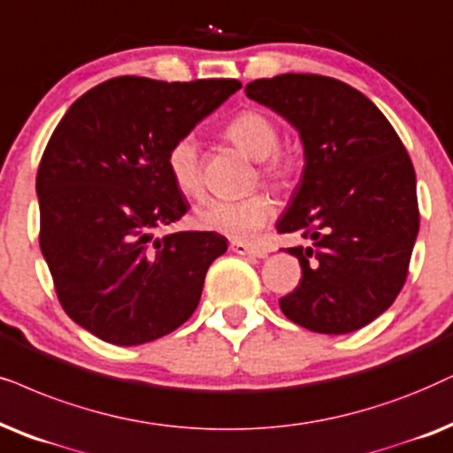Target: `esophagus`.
<instances>
[{
	"instance_id": "esophagus-1",
	"label": "esophagus",
	"mask_w": 453,
	"mask_h": 453,
	"mask_svg": "<svg viewBox=\"0 0 453 453\" xmlns=\"http://www.w3.org/2000/svg\"><path fill=\"white\" fill-rule=\"evenodd\" d=\"M231 250L239 256H251V257H264V256H266V251H264V250L256 248V245H250V243H241V241H233Z\"/></svg>"
}]
</instances>
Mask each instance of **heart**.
<instances>
[{
	"mask_svg": "<svg viewBox=\"0 0 453 453\" xmlns=\"http://www.w3.org/2000/svg\"><path fill=\"white\" fill-rule=\"evenodd\" d=\"M225 137L254 160H260V176L274 189H287L297 174L296 160L279 148L277 122L260 110H241L228 120ZM166 166L176 189L187 197H197L203 189L202 160L197 141L187 137L176 139L166 154ZM274 205L268 196L254 193L243 199H208L196 208V225L202 231L225 234L228 239L243 241L260 231L273 219Z\"/></svg>",
	"mask_w": 453,
	"mask_h": 453,
	"instance_id": "1",
	"label": "heart"
}]
</instances>
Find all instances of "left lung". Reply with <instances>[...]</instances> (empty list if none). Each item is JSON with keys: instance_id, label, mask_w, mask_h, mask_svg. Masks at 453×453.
Segmentation results:
<instances>
[{"instance_id": "8db88e82", "label": "left lung", "mask_w": 453, "mask_h": 453, "mask_svg": "<svg viewBox=\"0 0 453 453\" xmlns=\"http://www.w3.org/2000/svg\"><path fill=\"white\" fill-rule=\"evenodd\" d=\"M299 131L305 166L279 233L310 248H287L302 280L280 310L314 333L366 326L402 291L420 226L416 174L383 111L354 87L320 74H279L245 85Z\"/></svg>"}]
</instances>
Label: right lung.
I'll use <instances>...</instances> for the list:
<instances>
[{
  "label": "right lung",
  "instance_id": "1",
  "mask_svg": "<svg viewBox=\"0 0 453 453\" xmlns=\"http://www.w3.org/2000/svg\"><path fill=\"white\" fill-rule=\"evenodd\" d=\"M237 89V79L116 76L76 99L47 141L39 245L64 312L104 342L150 343L196 312L226 237H154L189 208L166 154Z\"/></svg>",
  "mask_w": 453,
  "mask_h": 453
}]
</instances>
